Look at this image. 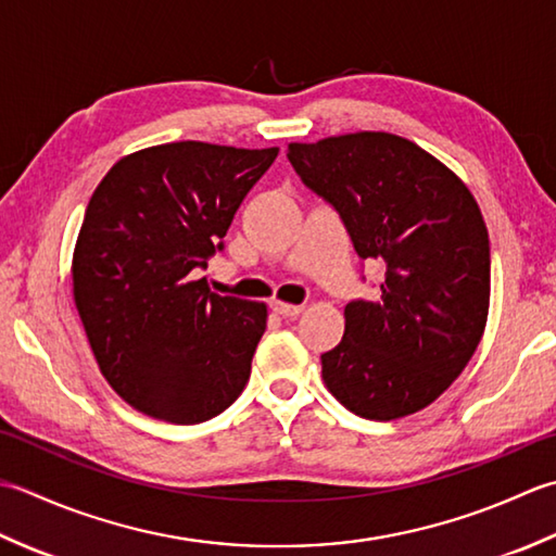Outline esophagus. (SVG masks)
I'll use <instances>...</instances> for the list:
<instances>
[{
    "label": "esophagus",
    "instance_id": "obj_1",
    "mask_svg": "<svg viewBox=\"0 0 556 556\" xmlns=\"http://www.w3.org/2000/svg\"><path fill=\"white\" fill-rule=\"evenodd\" d=\"M270 309H274L280 316H286V319H288V316L292 319V316H300L304 312L302 304H288V302H280V300L270 302Z\"/></svg>",
    "mask_w": 556,
    "mask_h": 556
}]
</instances>
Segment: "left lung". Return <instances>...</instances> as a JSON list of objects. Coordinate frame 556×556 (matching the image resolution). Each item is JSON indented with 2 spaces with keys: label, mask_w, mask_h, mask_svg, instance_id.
<instances>
[{
  "label": "left lung",
  "mask_w": 556,
  "mask_h": 556,
  "mask_svg": "<svg viewBox=\"0 0 556 556\" xmlns=\"http://www.w3.org/2000/svg\"><path fill=\"white\" fill-rule=\"evenodd\" d=\"M304 187L331 203L362 262H381L377 300L345 304L343 341L321 355L350 413L395 420L434 403L466 369L490 312V237L468 187L387 131L290 143Z\"/></svg>",
  "instance_id": "left-lung-1"
}]
</instances>
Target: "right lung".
Wrapping results in <instances>:
<instances>
[{
	"label": "right lung",
	"mask_w": 556,
	"mask_h": 556,
	"mask_svg": "<svg viewBox=\"0 0 556 556\" xmlns=\"http://www.w3.org/2000/svg\"><path fill=\"white\" fill-rule=\"evenodd\" d=\"M278 149L177 141L110 167L78 232L74 302L108 383L173 425L220 415L249 381L266 304L220 298L199 270Z\"/></svg>",
	"instance_id": "add662e5"
}]
</instances>
